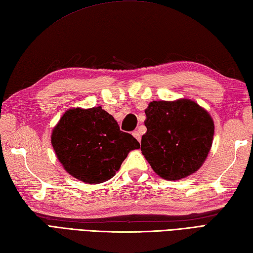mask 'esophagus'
I'll return each instance as SVG.
<instances>
[{"instance_id": "esophagus-1", "label": "esophagus", "mask_w": 253, "mask_h": 253, "mask_svg": "<svg viewBox=\"0 0 253 253\" xmlns=\"http://www.w3.org/2000/svg\"><path fill=\"white\" fill-rule=\"evenodd\" d=\"M132 136L135 137L138 141H140V139H141V136H140V132L139 131H133L132 132Z\"/></svg>"}]
</instances>
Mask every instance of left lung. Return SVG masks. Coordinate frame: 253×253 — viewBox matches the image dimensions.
<instances>
[{
    "instance_id": "8db88e82",
    "label": "left lung",
    "mask_w": 253,
    "mask_h": 253,
    "mask_svg": "<svg viewBox=\"0 0 253 253\" xmlns=\"http://www.w3.org/2000/svg\"><path fill=\"white\" fill-rule=\"evenodd\" d=\"M141 151L152 169L166 180L195 173L212 147L214 123L209 113L188 99L150 102Z\"/></svg>"
}]
</instances>
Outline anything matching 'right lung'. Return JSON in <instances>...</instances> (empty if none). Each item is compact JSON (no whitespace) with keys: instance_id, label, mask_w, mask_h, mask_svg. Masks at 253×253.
Wrapping results in <instances>:
<instances>
[{"instance_id":"1","label":"right lung","mask_w":253,"mask_h":253,"mask_svg":"<svg viewBox=\"0 0 253 253\" xmlns=\"http://www.w3.org/2000/svg\"><path fill=\"white\" fill-rule=\"evenodd\" d=\"M51 143L67 173L92 185L111 179L128 153L140 148L101 106L66 111L53 128Z\"/></svg>"}]
</instances>
